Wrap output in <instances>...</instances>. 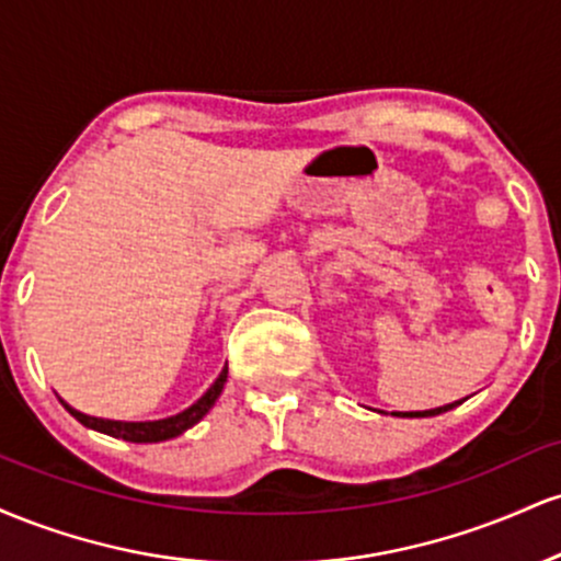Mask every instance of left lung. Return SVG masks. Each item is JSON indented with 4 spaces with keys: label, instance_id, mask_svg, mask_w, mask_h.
Masks as SVG:
<instances>
[{
    "label": "left lung",
    "instance_id": "1",
    "mask_svg": "<svg viewBox=\"0 0 561 561\" xmlns=\"http://www.w3.org/2000/svg\"><path fill=\"white\" fill-rule=\"evenodd\" d=\"M461 401L456 403H448V405H440V409H430V411H398L396 416H435V414H443V411L454 409V405H459Z\"/></svg>",
    "mask_w": 561,
    "mask_h": 561
}]
</instances>
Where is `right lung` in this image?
<instances>
[{
	"instance_id": "obj_1",
	"label": "right lung",
	"mask_w": 561,
	"mask_h": 561,
	"mask_svg": "<svg viewBox=\"0 0 561 561\" xmlns=\"http://www.w3.org/2000/svg\"><path fill=\"white\" fill-rule=\"evenodd\" d=\"M227 366H224V371L218 375V379L214 385H210V390L205 392L203 398H199L197 403H192L190 409H184L182 414L176 416H169V420H158V422H113V420H96V416H87L81 414V411L70 409L68 403H62L70 414L79 420L83 427H92L96 433H105L111 437H124L128 443H160V440H169V437H176L182 435L184 430H190L192 424H197L203 420L205 414H208L210 409H214L216 398L221 396L224 390V382H227Z\"/></svg>"
}]
</instances>
